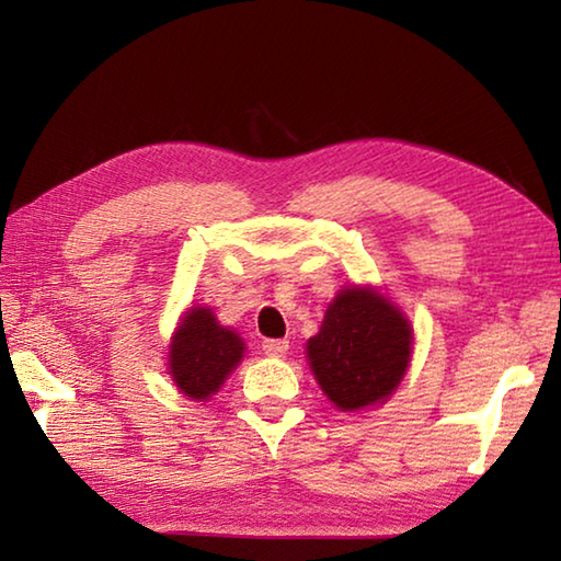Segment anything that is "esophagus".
I'll return each instance as SVG.
<instances>
[{
  "label": "esophagus",
  "instance_id": "1",
  "mask_svg": "<svg viewBox=\"0 0 561 561\" xmlns=\"http://www.w3.org/2000/svg\"><path fill=\"white\" fill-rule=\"evenodd\" d=\"M262 351L267 356H277L279 358V356H284L289 351V341L287 339H267L262 344Z\"/></svg>",
  "mask_w": 561,
  "mask_h": 561
}]
</instances>
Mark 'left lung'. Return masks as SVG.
<instances>
[{"label": "left lung", "mask_w": 561, "mask_h": 561, "mask_svg": "<svg viewBox=\"0 0 561 561\" xmlns=\"http://www.w3.org/2000/svg\"><path fill=\"white\" fill-rule=\"evenodd\" d=\"M411 324L371 289L351 287L329 304L307 354L321 391L341 411L381 403L396 391L411 356Z\"/></svg>", "instance_id": "obj_1"}]
</instances>
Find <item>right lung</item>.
Returning a JSON list of instances; mask_svg holds the SVG:
<instances>
[{"label": "right lung", "instance_id": "right-lung-1", "mask_svg": "<svg viewBox=\"0 0 561 561\" xmlns=\"http://www.w3.org/2000/svg\"><path fill=\"white\" fill-rule=\"evenodd\" d=\"M244 354L242 339L222 329L210 309H190L170 344V376L180 391L207 401Z\"/></svg>", "mask_w": 561, "mask_h": 561}]
</instances>
